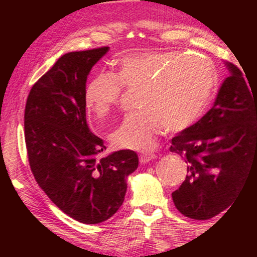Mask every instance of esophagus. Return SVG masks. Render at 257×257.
Returning <instances> with one entry per match:
<instances>
[{"instance_id":"1","label":"esophagus","mask_w":257,"mask_h":257,"mask_svg":"<svg viewBox=\"0 0 257 257\" xmlns=\"http://www.w3.org/2000/svg\"><path fill=\"white\" fill-rule=\"evenodd\" d=\"M155 158H156V155H153V153H141V155L139 156V159H140L141 164L150 163V162L153 161Z\"/></svg>"}]
</instances>
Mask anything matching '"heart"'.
Listing matches in <instances>:
<instances>
[{
  "mask_svg": "<svg viewBox=\"0 0 257 257\" xmlns=\"http://www.w3.org/2000/svg\"><path fill=\"white\" fill-rule=\"evenodd\" d=\"M216 71L208 59L187 53L147 51L120 58L116 75L100 72L84 91L88 110L105 117L119 104L123 87L143 88L139 113L126 114L112 132L113 145L150 151L162 129L182 132L198 120L213 91Z\"/></svg>",
  "mask_w": 257,
  "mask_h": 257,
  "instance_id": "obj_1",
  "label": "heart"
}]
</instances>
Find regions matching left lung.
I'll list each match as a JSON object with an SVG mask.
<instances>
[{
    "label": "left lung",
    "instance_id": "8db88e82",
    "mask_svg": "<svg viewBox=\"0 0 257 257\" xmlns=\"http://www.w3.org/2000/svg\"><path fill=\"white\" fill-rule=\"evenodd\" d=\"M225 65L229 76L213 107L174 137L170 146L187 163V175L172 193L173 202L194 220L211 219L228 208L257 163V94L235 65Z\"/></svg>",
    "mask_w": 257,
    "mask_h": 257
}]
</instances>
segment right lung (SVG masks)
Returning <instances> with one entry per match:
<instances>
[{"label": "right lung", "instance_id": "add662e5", "mask_svg": "<svg viewBox=\"0 0 257 257\" xmlns=\"http://www.w3.org/2000/svg\"><path fill=\"white\" fill-rule=\"evenodd\" d=\"M108 47L70 52L32 85L24 128L29 163L49 199L73 220L104 222L120 208L126 179L138 155L120 150L100 157L106 147L85 119L88 75Z\"/></svg>", "mask_w": 257, "mask_h": 257}]
</instances>
